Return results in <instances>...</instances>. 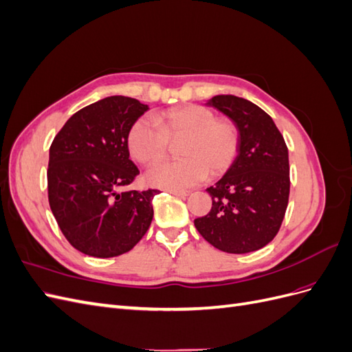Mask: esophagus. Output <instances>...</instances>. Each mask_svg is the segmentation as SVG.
I'll return each mask as SVG.
<instances>
[{"label": "esophagus", "mask_w": 352, "mask_h": 352, "mask_svg": "<svg viewBox=\"0 0 352 352\" xmlns=\"http://www.w3.org/2000/svg\"><path fill=\"white\" fill-rule=\"evenodd\" d=\"M170 194H173V195L180 197V198H185V197L189 195L188 190H179V189H172V190H170Z\"/></svg>", "instance_id": "esophagus-1"}]
</instances>
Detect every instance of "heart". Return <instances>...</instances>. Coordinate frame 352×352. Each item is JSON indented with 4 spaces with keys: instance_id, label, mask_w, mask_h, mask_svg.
Listing matches in <instances>:
<instances>
[{
    "instance_id": "obj_1",
    "label": "heart",
    "mask_w": 352,
    "mask_h": 352,
    "mask_svg": "<svg viewBox=\"0 0 352 352\" xmlns=\"http://www.w3.org/2000/svg\"><path fill=\"white\" fill-rule=\"evenodd\" d=\"M136 120L127 136L132 157L141 164L163 160L172 142L182 141L176 162L160 163L146 173L148 184L182 189L199 184L208 175L219 177L235 163L239 153V129L229 117H216L204 105L188 104L158 116Z\"/></svg>"
}]
</instances>
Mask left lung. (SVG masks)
Returning <instances> with one entry per match:
<instances>
[{"instance_id": "1", "label": "left lung", "mask_w": 352, "mask_h": 352, "mask_svg": "<svg viewBox=\"0 0 352 352\" xmlns=\"http://www.w3.org/2000/svg\"><path fill=\"white\" fill-rule=\"evenodd\" d=\"M208 104L236 123L239 153L226 175L207 188L211 210L194 225L220 251H257L278 235L289 201L287 146L272 117L251 101L216 95Z\"/></svg>"}]
</instances>
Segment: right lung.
<instances>
[{
	"label": "right lung",
	"mask_w": 352,
	"mask_h": 352,
	"mask_svg": "<svg viewBox=\"0 0 352 352\" xmlns=\"http://www.w3.org/2000/svg\"><path fill=\"white\" fill-rule=\"evenodd\" d=\"M146 110L123 95L100 100L74 113L50 146L51 211L72 247L91 257L131 251L151 225L158 189L119 192L140 175L127 136Z\"/></svg>",
	"instance_id": "add662e5"
}]
</instances>
